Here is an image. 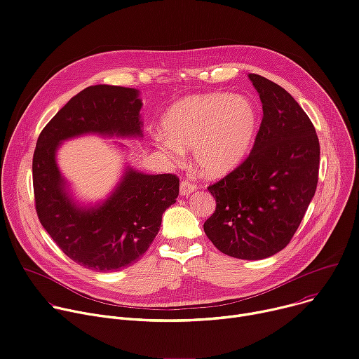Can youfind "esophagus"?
Masks as SVG:
<instances>
[{
	"instance_id": "obj_1",
	"label": "esophagus",
	"mask_w": 359,
	"mask_h": 359,
	"mask_svg": "<svg viewBox=\"0 0 359 359\" xmlns=\"http://www.w3.org/2000/svg\"><path fill=\"white\" fill-rule=\"evenodd\" d=\"M196 189H198V187H196V184H194V183L187 182V180H183V182L180 183V189H179V191H180L182 196H187V194L193 193V191L196 190Z\"/></svg>"
}]
</instances>
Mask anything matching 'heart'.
Segmentation results:
<instances>
[{
    "label": "heart",
    "instance_id": "1",
    "mask_svg": "<svg viewBox=\"0 0 359 359\" xmlns=\"http://www.w3.org/2000/svg\"><path fill=\"white\" fill-rule=\"evenodd\" d=\"M259 128V113L246 95L208 93L182 99L163 118L165 133H156L160 151L179 158L193 149L202 175L220 177L241 166Z\"/></svg>",
    "mask_w": 359,
    "mask_h": 359
}]
</instances>
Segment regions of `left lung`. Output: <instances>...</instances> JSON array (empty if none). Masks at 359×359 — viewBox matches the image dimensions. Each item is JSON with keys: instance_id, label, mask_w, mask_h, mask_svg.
<instances>
[{"instance_id": "left-lung-1", "label": "left lung", "mask_w": 359, "mask_h": 359, "mask_svg": "<svg viewBox=\"0 0 359 359\" xmlns=\"http://www.w3.org/2000/svg\"><path fill=\"white\" fill-rule=\"evenodd\" d=\"M249 79L262 123L246 160L208 187L216 210L203 229L222 253L259 260L280 252L299 227L318 184L319 140L285 88L257 74Z\"/></svg>"}]
</instances>
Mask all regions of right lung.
<instances>
[{
	"mask_svg": "<svg viewBox=\"0 0 359 359\" xmlns=\"http://www.w3.org/2000/svg\"><path fill=\"white\" fill-rule=\"evenodd\" d=\"M139 90L90 86L43 128L32 157L36 210L47 233L76 264L97 272L133 265L154 241L161 215L179 194L175 175L126 169L110 196L95 206L77 205L57 166L64 142L83 135L142 137Z\"/></svg>",
	"mask_w": 359,
	"mask_h": 359,
	"instance_id": "1",
	"label": "right lung"
}]
</instances>
